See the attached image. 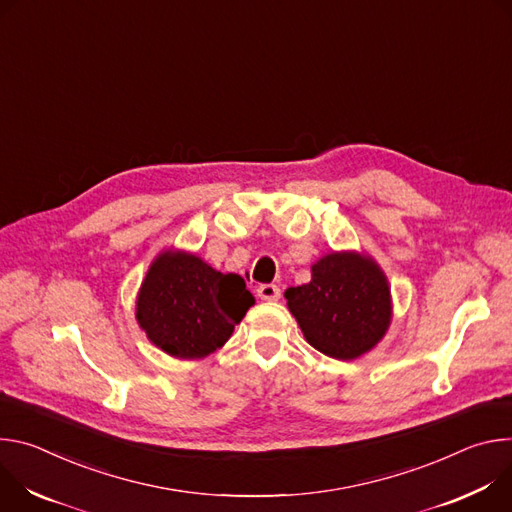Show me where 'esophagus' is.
<instances>
[{"label":"esophagus","mask_w":512,"mask_h":512,"mask_svg":"<svg viewBox=\"0 0 512 512\" xmlns=\"http://www.w3.org/2000/svg\"><path fill=\"white\" fill-rule=\"evenodd\" d=\"M258 297L262 301H278L280 299V289L276 285H260L258 287Z\"/></svg>","instance_id":"obj_1"}]
</instances>
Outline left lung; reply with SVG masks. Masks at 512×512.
<instances>
[{"label":"left lung","mask_w":512,"mask_h":512,"mask_svg":"<svg viewBox=\"0 0 512 512\" xmlns=\"http://www.w3.org/2000/svg\"><path fill=\"white\" fill-rule=\"evenodd\" d=\"M307 342L335 360H356L384 337L392 319L388 280L366 254L331 252L311 266V282L285 291Z\"/></svg>","instance_id":"8db88e82"}]
</instances>
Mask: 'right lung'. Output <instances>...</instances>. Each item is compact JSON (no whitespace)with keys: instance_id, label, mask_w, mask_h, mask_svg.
<instances>
[{"instance_id":"add662e5","label":"right lung","mask_w":512,"mask_h":512,"mask_svg":"<svg viewBox=\"0 0 512 512\" xmlns=\"http://www.w3.org/2000/svg\"><path fill=\"white\" fill-rule=\"evenodd\" d=\"M254 305L240 274H223L199 256L166 250L150 264L136 301V319L150 342L179 360L219 350Z\"/></svg>"}]
</instances>
